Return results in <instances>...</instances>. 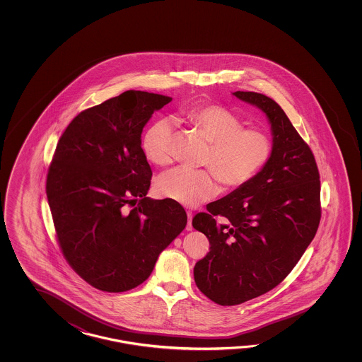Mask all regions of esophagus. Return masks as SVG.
<instances>
[{
    "instance_id": "esophagus-1",
    "label": "esophagus",
    "mask_w": 362,
    "mask_h": 362,
    "mask_svg": "<svg viewBox=\"0 0 362 362\" xmlns=\"http://www.w3.org/2000/svg\"><path fill=\"white\" fill-rule=\"evenodd\" d=\"M187 215V225H186V230H192V211H186Z\"/></svg>"
}]
</instances>
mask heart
I'll return each instance as SVG.
<instances>
[{
	"label": "heart",
	"instance_id": "b5f03b06",
	"mask_svg": "<svg viewBox=\"0 0 362 362\" xmlns=\"http://www.w3.org/2000/svg\"><path fill=\"white\" fill-rule=\"evenodd\" d=\"M182 120L211 142L203 165L195 170L177 167L160 175L155 190L164 198L187 207H195L215 198L220 181L228 189H240L252 182L269 164L274 153V139L268 132L246 128L245 122L230 110L217 106H195L186 110ZM175 124L159 119L147 128L141 147L147 159L156 165L172 160Z\"/></svg>",
	"mask_w": 362,
	"mask_h": 362
}]
</instances>
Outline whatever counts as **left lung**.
Listing matches in <instances>:
<instances>
[{
	"instance_id": "1",
	"label": "left lung",
	"mask_w": 362,
	"mask_h": 362,
	"mask_svg": "<svg viewBox=\"0 0 362 362\" xmlns=\"http://www.w3.org/2000/svg\"><path fill=\"white\" fill-rule=\"evenodd\" d=\"M233 94L267 114L274 153L252 182L192 218L211 245L194 267V279L220 305L242 304L279 285L321 220L320 172L310 147L276 100L260 93Z\"/></svg>"
}]
</instances>
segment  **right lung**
Masks as SVG:
<instances>
[{"label": "right lung", "mask_w": 362, "mask_h": 362, "mask_svg": "<svg viewBox=\"0 0 362 362\" xmlns=\"http://www.w3.org/2000/svg\"><path fill=\"white\" fill-rule=\"evenodd\" d=\"M172 98L128 90L81 111L55 148L47 195L62 254L86 284L124 293L145 282L184 230L177 202L147 198L153 172L141 133Z\"/></svg>", "instance_id": "1"}]
</instances>
